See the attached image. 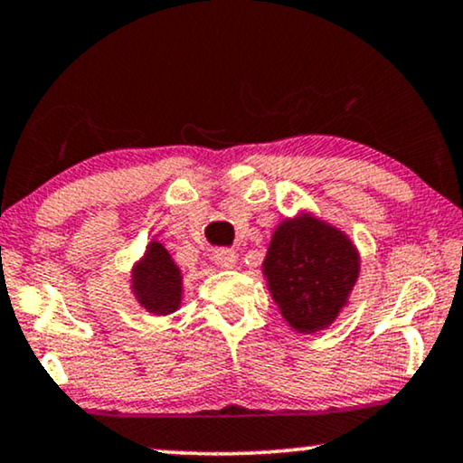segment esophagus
I'll return each instance as SVG.
<instances>
[{
    "mask_svg": "<svg viewBox=\"0 0 463 463\" xmlns=\"http://www.w3.org/2000/svg\"><path fill=\"white\" fill-rule=\"evenodd\" d=\"M213 264L218 269H224V270H231L237 267V256L232 250H218L213 254Z\"/></svg>",
    "mask_w": 463,
    "mask_h": 463,
    "instance_id": "1",
    "label": "esophagus"
}]
</instances>
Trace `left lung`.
Listing matches in <instances>:
<instances>
[{"mask_svg":"<svg viewBox=\"0 0 463 463\" xmlns=\"http://www.w3.org/2000/svg\"><path fill=\"white\" fill-rule=\"evenodd\" d=\"M360 262L347 232L303 209L275 228L262 277L289 328L316 335L335 324L349 305Z\"/></svg>","mask_w":463,"mask_h":463,"instance_id":"left-lung-1","label":"left lung"}]
</instances>
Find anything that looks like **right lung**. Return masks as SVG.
I'll use <instances>...</instances> for the list:
<instances>
[{
    "label": "right lung",
    "mask_w": 463,
    "mask_h": 463,
    "mask_svg": "<svg viewBox=\"0 0 463 463\" xmlns=\"http://www.w3.org/2000/svg\"><path fill=\"white\" fill-rule=\"evenodd\" d=\"M131 294L150 316H171L182 307L184 275L163 243L152 239L131 269Z\"/></svg>",
    "instance_id": "1"
}]
</instances>
